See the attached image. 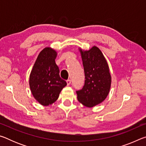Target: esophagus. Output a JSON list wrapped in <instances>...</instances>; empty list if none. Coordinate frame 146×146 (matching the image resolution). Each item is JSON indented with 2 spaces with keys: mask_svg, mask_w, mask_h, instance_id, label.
<instances>
[{
  "mask_svg": "<svg viewBox=\"0 0 146 146\" xmlns=\"http://www.w3.org/2000/svg\"><path fill=\"white\" fill-rule=\"evenodd\" d=\"M66 82H67V85L69 86V85H70L71 81V80H66Z\"/></svg>",
  "mask_w": 146,
  "mask_h": 146,
  "instance_id": "34e87169",
  "label": "esophagus"
}]
</instances>
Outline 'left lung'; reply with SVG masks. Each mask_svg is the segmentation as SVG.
Segmentation results:
<instances>
[{
    "label": "left lung",
    "instance_id": "left-lung-1",
    "mask_svg": "<svg viewBox=\"0 0 146 146\" xmlns=\"http://www.w3.org/2000/svg\"><path fill=\"white\" fill-rule=\"evenodd\" d=\"M85 74L82 90L76 91L77 99L82 104L92 108L99 104L108 97L111 84V76L104 56L97 46L90 50L79 48Z\"/></svg>",
    "mask_w": 146,
    "mask_h": 146
}]
</instances>
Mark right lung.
Instances as JSON below:
<instances>
[{
  "label": "right lung",
  "mask_w": 146,
  "mask_h": 146,
  "mask_svg": "<svg viewBox=\"0 0 146 146\" xmlns=\"http://www.w3.org/2000/svg\"><path fill=\"white\" fill-rule=\"evenodd\" d=\"M57 53L46 47L38 54L29 75V88L32 95L44 106L52 104L58 99L62 90L67 85L59 75L55 63Z\"/></svg>",
  "instance_id": "obj_1"
}]
</instances>
